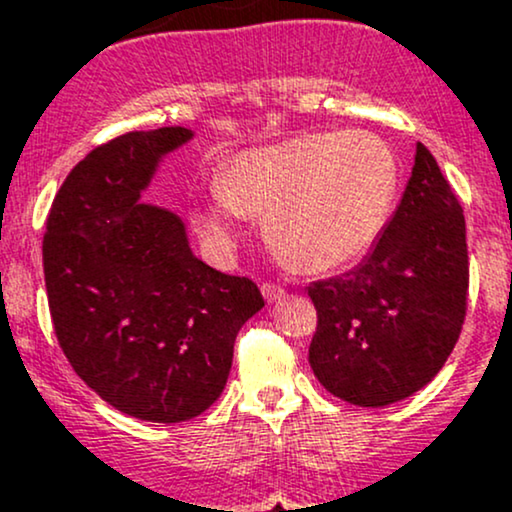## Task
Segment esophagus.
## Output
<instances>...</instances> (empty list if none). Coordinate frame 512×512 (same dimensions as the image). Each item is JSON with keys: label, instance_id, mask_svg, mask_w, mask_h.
I'll use <instances>...</instances> for the list:
<instances>
[{"label": "esophagus", "instance_id": "obj_1", "mask_svg": "<svg viewBox=\"0 0 512 512\" xmlns=\"http://www.w3.org/2000/svg\"><path fill=\"white\" fill-rule=\"evenodd\" d=\"M262 296L267 298V303H274V301H281V298L286 296V291L276 284H262Z\"/></svg>", "mask_w": 512, "mask_h": 512}]
</instances>
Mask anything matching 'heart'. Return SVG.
Instances as JSON below:
<instances>
[{
  "label": "heart",
  "mask_w": 512,
  "mask_h": 512,
  "mask_svg": "<svg viewBox=\"0 0 512 512\" xmlns=\"http://www.w3.org/2000/svg\"><path fill=\"white\" fill-rule=\"evenodd\" d=\"M397 195V161L368 132L305 134L243 151L228 163L199 226L216 255L236 245L231 216L263 214L276 255L298 272L356 262L380 236Z\"/></svg>",
  "instance_id": "obj_1"
}]
</instances>
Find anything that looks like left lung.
Wrapping results in <instances>:
<instances>
[{
  "label": "left lung",
  "instance_id": "obj_1",
  "mask_svg": "<svg viewBox=\"0 0 512 512\" xmlns=\"http://www.w3.org/2000/svg\"><path fill=\"white\" fill-rule=\"evenodd\" d=\"M464 214L436 158L416 144L402 202L358 267L308 286L317 330L308 361L327 392L387 407L431 383L467 313Z\"/></svg>",
  "mask_w": 512,
  "mask_h": 512
}]
</instances>
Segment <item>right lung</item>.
<instances>
[{
  "label": "right lung",
  "mask_w": 512,
  "mask_h": 512,
  "mask_svg": "<svg viewBox=\"0 0 512 512\" xmlns=\"http://www.w3.org/2000/svg\"><path fill=\"white\" fill-rule=\"evenodd\" d=\"M192 129L127 132L62 182L43 238L45 289L64 356L122 414L195 419L219 399L240 327L264 308L245 276L197 260L185 223L142 202Z\"/></svg>",
  "instance_id": "add662e5"
}]
</instances>
